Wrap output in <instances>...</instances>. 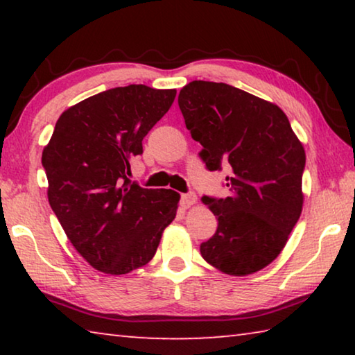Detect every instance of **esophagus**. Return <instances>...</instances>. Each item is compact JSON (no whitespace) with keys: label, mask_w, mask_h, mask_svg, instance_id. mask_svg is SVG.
I'll return each instance as SVG.
<instances>
[{"label":"esophagus","mask_w":355,"mask_h":355,"mask_svg":"<svg viewBox=\"0 0 355 355\" xmlns=\"http://www.w3.org/2000/svg\"><path fill=\"white\" fill-rule=\"evenodd\" d=\"M197 202V197L194 192H188V194H183L182 196V200H180V205H182L184 209L189 208L194 205V203Z\"/></svg>","instance_id":"1"}]
</instances>
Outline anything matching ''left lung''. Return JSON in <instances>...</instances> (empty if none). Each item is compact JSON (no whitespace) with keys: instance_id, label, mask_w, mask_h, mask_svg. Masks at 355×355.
<instances>
[{"instance_id":"8db88e82","label":"left lung","mask_w":355,"mask_h":355,"mask_svg":"<svg viewBox=\"0 0 355 355\" xmlns=\"http://www.w3.org/2000/svg\"><path fill=\"white\" fill-rule=\"evenodd\" d=\"M178 106L207 169H230V196L202 197L218 230L200 254L228 275L260 271L284 250L302 213V144L277 105L230 84L192 81Z\"/></svg>"}]
</instances>
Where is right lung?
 <instances>
[{"instance_id":"obj_1","label":"right lung","mask_w":355,"mask_h":355,"mask_svg":"<svg viewBox=\"0 0 355 355\" xmlns=\"http://www.w3.org/2000/svg\"><path fill=\"white\" fill-rule=\"evenodd\" d=\"M175 89L130 84L92 95L58 119L42 153L48 202L92 268L128 274L152 260L180 194L131 183L130 161L169 111Z\"/></svg>"}]
</instances>
